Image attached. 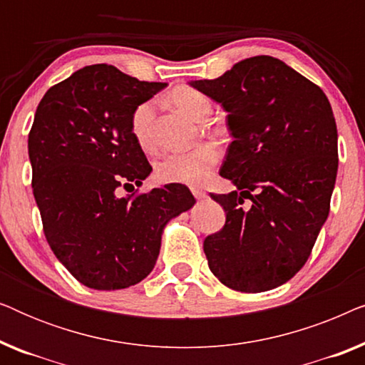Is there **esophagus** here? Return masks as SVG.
Returning <instances> with one entry per match:
<instances>
[{
  "mask_svg": "<svg viewBox=\"0 0 365 365\" xmlns=\"http://www.w3.org/2000/svg\"><path fill=\"white\" fill-rule=\"evenodd\" d=\"M191 191H192L194 197H196V199H206L207 197V192L202 191V189H199V187H192Z\"/></svg>",
  "mask_w": 365,
  "mask_h": 365,
  "instance_id": "1",
  "label": "esophagus"
}]
</instances>
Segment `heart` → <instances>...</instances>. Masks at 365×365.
I'll return each mask as SVG.
<instances>
[{"label": "heart", "mask_w": 365, "mask_h": 365, "mask_svg": "<svg viewBox=\"0 0 365 365\" xmlns=\"http://www.w3.org/2000/svg\"><path fill=\"white\" fill-rule=\"evenodd\" d=\"M171 101L179 111L189 118L201 121L211 113V101L206 94L194 88H178L171 93ZM156 114V103L153 99L139 103L129 118V131L143 151H153V121ZM219 149L211 143H201L187 151L169 153L154 166L156 179L161 182L201 184L211 176L212 168L219 161Z\"/></svg>", "instance_id": "1"}]
</instances>
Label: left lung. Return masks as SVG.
Here are the masks:
<instances>
[{
    "instance_id": "left-lung-1",
    "label": "left lung",
    "mask_w": 365,
    "mask_h": 365,
    "mask_svg": "<svg viewBox=\"0 0 365 365\" xmlns=\"http://www.w3.org/2000/svg\"><path fill=\"white\" fill-rule=\"evenodd\" d=\"M191 84L221 103L234 138L219 173L237 189L211 194L226 222L204 239L209 269L234 291H269L301 271L329 216L339 164L331 103L272 56Z\"/></svg>"
}]
</instances>
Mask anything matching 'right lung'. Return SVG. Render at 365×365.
<instances>
[{
  "mask_svg": "<svg viewBox=\"0 0 365 365\" xmlns=\"http://www.w3.org/2000/svg\"><path fill=\"white\" fill-rule=\"evenodd\" d=\"M166 86L93 64L54 84L28 136L46 241L86 287L126 289L153 271L169 219L196 202L182 184L134 193L151 164L129 131L139 103ZM121 188L132 194L121 198Z\"/></svg>",
  "mask_w": 365,
  "mask_h": 365,
  "instance_id": "1",
  "label": "right lung"
}]
</instances>
